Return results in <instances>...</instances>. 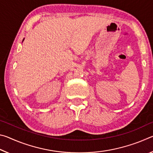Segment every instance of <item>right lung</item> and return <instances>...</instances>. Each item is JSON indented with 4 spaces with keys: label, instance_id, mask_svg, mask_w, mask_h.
I'll return each mask as SVG.
<instances>
[{
    "label": "right lung",
    "instance_id": "add662e5",
    "mask_svg": "<svg viewBox=\"0 0 153 153\" xmlns=\"http://www.w3.org/2000/svg\"><path fill=\"white\" fill-rule=\"evenodd\" d=\"M23 41H24V40H23Z\"/></svg>",
    "mask_w": 153,
    "mask_h": 153
}]
</instances>
